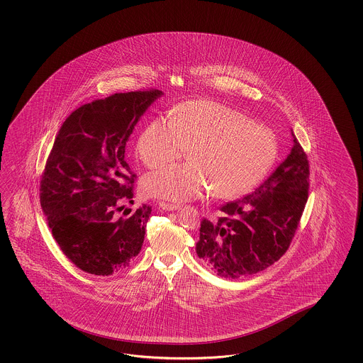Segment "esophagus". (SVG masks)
Segmentation results:
<instances>
[{"instance_id": "esophagus-1", "label": "esophagus", "mask_w": 363, "mask_h": 363, "mask_svg": "<svg viewBox=\"0 0 363 363\" xmlns=\"http://www.w3.org/2000/svg\"><path fill=\"white\" fill-rule=\"evenodd\" d=\"M158 209L170 211V210L179 209V205H176V203H169V202H158Z\"/></svg>"}]
</instances>
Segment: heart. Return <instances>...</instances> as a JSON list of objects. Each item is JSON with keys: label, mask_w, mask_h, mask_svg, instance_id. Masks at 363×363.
Masks as SVG:
<instances>
[{"label": "heart", "mask_w": 363, "mask_h": 363, "mask_svg": "<svg viewBox=\"0 0 363 363\" xmlns=\"http://www.w3.org/2000/svg\"><path fill=\"white\" fill-rule=\"evenodd\" d=\"M186 147H191L190 164L167 166L143 178L146 196L186 201L211 190L220 199L241 197L264 179L278 154L273 130L209 99L173 108L169 118L149 122L137 141V154L149 169L174 161Z\"/></svg>", "instance_id": "heart-1"}]
</instances>
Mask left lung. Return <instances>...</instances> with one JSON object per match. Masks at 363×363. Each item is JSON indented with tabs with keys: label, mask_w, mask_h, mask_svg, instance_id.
Listing matches in <instances>:
<instances>
[{
	"label": "left lung",
	"mask_w": 363,
	"mask_h": 363,
	"mask_svg": "<svg viewBox=\"0 0 363 363\" xmlns=\"http://www.w3.org/2000/svg\"><path fill=\"white\" fill-rule=\"evenodd\" d=\"M287 158L252 194L220 206L218 220L203 218L198 257L223 278L264 270L287 252L308 197V155L296 135Z\"/></svg>",
	"instance_id": "8db88e82"
}]
</instances>
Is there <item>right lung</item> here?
<instances>
[{
    "mask_svg": "<svg viewBox=\"0 0 363 363\" xmlns=\"http://www.w3.org/2000/svg\"><path fill=\"white\" fill-rule=\"evenodd\" d=\"M158 89L116 93L74 110L55 137L40 181V202L66 258L89 274L132 264L143 247L152 206L133 205L137 176L125 160L135 123Z\"/></svg>",
    "mask_w": 363,
    "mask_h": 363,
    "instance_id": "obj_1",
    "label": "right lung"
}]
</instances>
